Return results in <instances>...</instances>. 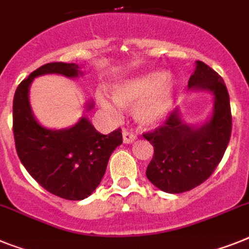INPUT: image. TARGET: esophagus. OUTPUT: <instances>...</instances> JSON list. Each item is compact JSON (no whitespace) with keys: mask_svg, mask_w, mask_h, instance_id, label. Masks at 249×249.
<instances>
[{"mask_svg":"<svg viewBox=\"0 0 249 249\" xmlns=\"http://www.w3.org/2000/svg\"><path fill=\"white\" fill-rule=\"evenodd\" d=\"M135 135L128 130H123V141L124 143H133L135 141Z\"/></svg>","mask_w":249,"mask_h":249,"instance_id":"1","label":"esophagus"}]
</instances>
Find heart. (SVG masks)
I'll list each match as a JSON object with an SVG mask.
<instances>
[{
  "label": "heart",
  "mask_w": 249,
  "mask_h": 249,
  "mask_svg": "<svg viewBox=\"0 0 249 249\" xmlns=\"http://www.w3.org/2000/svg\"><path fill=\"white\" fill-rule=\"evenodd\" d=\"M112 97L121 107L135 106L138 123L152 126L163 120L170 112L173 99V82L164 72H150L116 86ZM100 104L110 114L118 115V108L100 97Z\"/></svg>",
  "instance_id": "b5f03b06"
}]
</instances>
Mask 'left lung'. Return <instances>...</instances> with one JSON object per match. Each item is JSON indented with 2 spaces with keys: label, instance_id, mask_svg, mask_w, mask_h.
Here are the masks:
<instances>
[{
  "label": "left lung",
  "instance_id": "1",
  "mask_svg": "<svg viewBox=\"0 0 249 249\" xmlns=\"http://www.w3.org/2000/svg\"><path fill=\"white\" fill-rule=\"evenodd\" d=\"M189 87L214 93L212 120L194 129L179 119L177 110H173L160 126L143 133L154 147L153 158L147 167L148 179L170 194L190 191L205 182L220 163L231 134V101L223 78L197 60Z\"/></svg>",
  "mask_w": 249,
  "mask_h": 249
}]
</instances>
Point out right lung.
I'll return each mask as SVG.
<instances>
[{
	"instance_id": "add662e5",
	"label": "right lung",
	"mask_w": 249,
	"mask_h": 249,
	"mask_svg": "<svg viewBox=\"0 0 249 249\" xmlns=\"http://www.w3.org/2000/svg\"><path fill=\"white\" fill-rule=\"evenodd\" d=\"M45 73L77 77L78 64H44L18 86L12 104L15 147L26 171L47 191L66 200H83L100 185L108 158L123 143L121 129L100 134L86 118L64 130L37 124L29 105V87L35 77Z\"/></svg>"
}]
</instances>
